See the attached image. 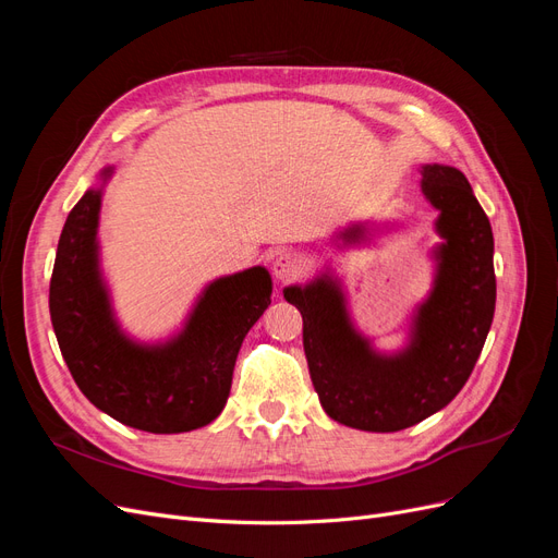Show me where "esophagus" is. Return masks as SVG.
Segmentation results:
<instances>
[{
  "mask_svg": "<svg viewBox=\"0 0 558 558\" xmlns=\"http://www.w3.org/2000/svg\"><path fill=\"white\" fill-rule=\"evenodd\" d=\"M272 272L281 281H291L305 272V258L295 251H279L272 260Z\"/></svg>",
  "mask_w": 558,
  "mask_h": 558,
  "instance_id": "34e87169",
  "label": "esophagus"
}]
</instances>
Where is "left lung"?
<instances>
[{"instance_id": "obj_1", "label": "left lung", "mask_w": 558, "mask_h": 558, "mask_svg": "<svg viewBox=\"0 0 558 558\" xmlns=\"http://www.w3.org/2000/svg\"><path fill=\"white\" fill-rule=\"evenodd\" d=\"M421 191L440 211L437 275L414 316L412 342L396 356L373 351L353 330L337 281L289 286L283 298L302 314V344L320 404L337 424L396 433L440 412L465 386L496 310L494 232L463 172L447 165L421 170ZM363 228L342 232L363 240Z\"/></svg>"}]
</instances>
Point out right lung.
Wrapping results in <instances>:
<instances>
[{"mask_svg": "<svg viewBox=\"0 0 558 558\" xmlns=\"http://www.w3.org/2000/svg\"><path fill=\"white\" fill-rule=\"evenodd\" d=\"M99 202L102 189L86 191L58 242L48 307L62 359L81 393L130 428L189 433L207 426L226 408L234 361L269 305L272 277L265 267H251L216 279L174 340L132 342L116 326L99 277Z\"/></svg>", "mask_w": 558, "mask_h": 558, "instance_id": "right-lung-1", "label": "right lung"}]
</instances>
